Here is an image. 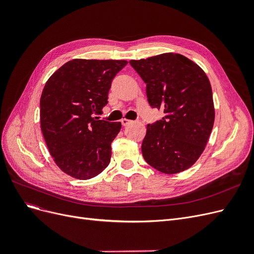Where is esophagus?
Returning a JSON list of instances; mask_svg holds the SVG:
<instances>
[{
	"mask_svg": "<svg viewBox=\"0 0 254 254\" xmlns=\"http://www.w3.org/2000/svg\"><path fill=\"white\" fill-rule=\"evenodd\" d=\"M121 123H122V125L123 126H128L129 124H131V123H132V121H130V120H127V119H123L122 121H121Z\"/></svg>",
	"mask_w": 254,
	"mask_h": 254,
	"instance_id": "34e87169",
	"label": "esophagus"
}]
</instances>
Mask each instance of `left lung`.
I'll return each instance as SVG.
<instances>
[{"label": "left lung", "mask_w": 254, "mask_h": 254, "mask_svg": "<svg viewBox=\"0 0 254 254\" xmlns=\"http://www.w3.org/2000/svg\"><path fill=\"white\" fill-rule=\"evenodd\" d=\"M129 64L146 83L149 105L165 113L147 125L142 143L145 161L168 175L188 170L201 156L214 125L209 78L180 54L164 53Z\"/></svg>", "instance_id": "1"}]
</instances>
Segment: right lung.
Listing matches in <instances>:
<instances>
[{"label": "right lung", "instance_id": "right-lung-1", "mask_svg": "<svg viewBox=\"0 0 254 254\" xmlns=\"http://www.w3.org/2000/svg\"><path fill=\"white\" fill-rule=\"evenodd\" d=\"M126 60L67 61L54 73L40 98V125L49 151L61 171L88 180L109 165L120 122L98 120L108 104L112 79Z\"/></svg>", "mask_w": 254, "mask_h": 254}]
</instances>
